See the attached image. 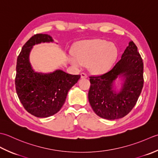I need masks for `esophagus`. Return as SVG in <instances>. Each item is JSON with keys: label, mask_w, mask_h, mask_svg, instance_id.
<instances>
[{"label": "esophagus", "mask_w": 158, "mask_h": 158, "mask_svg": "<svg viewBox=\"0 0 158 158\" xmlns=\"http://www.w3.org/2000/svg\"><path fill=\"white\" fill-rule=\"evenodd\" d=\"M80 75H81V78H87V75H86V73L85 72H82L80 73Z\"/></svg>", "instance_id": "1"}]
</instances>
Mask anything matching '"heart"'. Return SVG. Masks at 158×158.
<instances>
[{
  "mask_svg": "<svg viewBox=\"0 0 158 158\" xmlns=\"http://www.w3.org/2000/svg\"><path fill=\"white\" fill-rule=\"evenodd\" d=\"M69 60L80 66L89 63V69L95 73H105L117 60L118 49L114 44L103 40L83 41L76 45Z\"/></svg>",
  "mask_w": 158,
  "mask_h": 158,
  "instance_id": "b5f03b06",
  "label": "heart"
}]
</instances>
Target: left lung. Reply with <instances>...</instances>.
I'll return each mask as SVG.
<instances>
[{
    "label": "left lung",
    "mask_w": 158,
    "mask_h": 158,
    "mask_svg": "<svg viewBox=\"0 0 158 158\" xmlns=\"http://www.w3.org/2000/svg\"><path fill=\"white\" fill-rule=\"evenodd\" d=\"M118 76L125 80L121 91L116 92L112 89L113 82ZM89 78L88 98L95 113L108 120L124 117L136 105L143 87V62L136 44L129 43L111 70Z\"/></svg>",
    "instance_id": "left-lung-1"
}]
</instances>
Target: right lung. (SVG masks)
Segmentation results:
<instances>
[{"label": "right lung", "instance_id": "obj_1", "mask_svg": "<svg viewBox=\"0 0 158 158\" xmlns=\"http://www.w3.org/2000/svg\"><path fill=\"white\" fill-rule=\"evenodd\" d=\"M47 34H36L22 48L16 65V93L26 110L37 117L44 118L57 113L65 102L69 89L80 75H72L62 70L50 73L35 72L29 62V54L35 44L52 42Z\"/></svg>", "mask_w": 158, "mask_h": 158}]
</instances>
